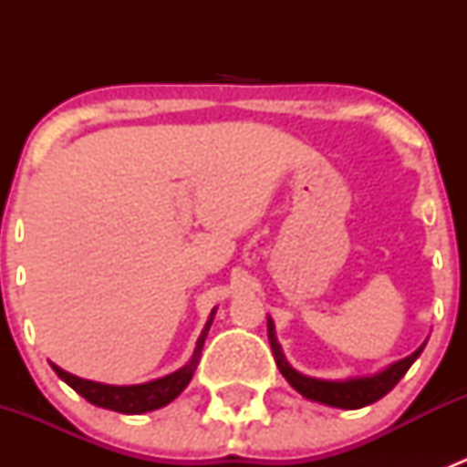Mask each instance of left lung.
Masks as SVG:
<instances>
[{
    "instance_id": "1",
    "label": "left lung",
    "mask_w": 467,
    "mask_h": 467,
    "mask_svg": "<svg viewBox=\"0 0 467 467\" xmlns=\"http://www.w3.org/2000/svg\"><path fill=\"white\" fill-rule=\"evenodd\" d=\"M268 341H271V350H273V357H275L277 368H280V373L285 375V379L289 381L300 395H305L307 400H314V402L329 404V407H338V409H361L378 402L379 398H384V395L404 378V373L411 368V364L420 357L422 348H425V343H422V346L418 348L413 355H409L407 359L389 366V368L381 370L378 375H373V378H357L348 381H325V379L307 378V375H300L298 370H294L289 364H286L285 355H282L280 346H277L275 341V327H273L271 318H268Z\"/></svg>"
}]
</instances>
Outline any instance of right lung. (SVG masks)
<instances>
[{
    "mask_svg": "<svg viewBox=\"0 0 467 467\" xmlns=\"http://www.w3.org/2000/svg\"><path fill=\"white\" fill-rule=\"evenodd\" d=\"M214 317V312H212ZM210 321H207L203 334H201L199 343H196V352L192 357V361L187 366H182L181 370L176 373L167 375V378H160L155 381H146V384H135V386H108V384H99V381H89V379H81L77 375L67 373V370L58 368V366L51 364V368L56 370L60 379L67 381L78 395L92 402L94 407H103L110 409V411H119V413H146L153 411V409L164 407L171 400H176L178 395L185 390V386L190 384L192 375H194L196 366H199L201 359V350H203V343L207 337V329H210Z\"/></svg>",
    "mask_w": 467,
    "mask_h": 467,
    "instance_id": "obj_1",
    "label": "right lung"
}]
</instances>
